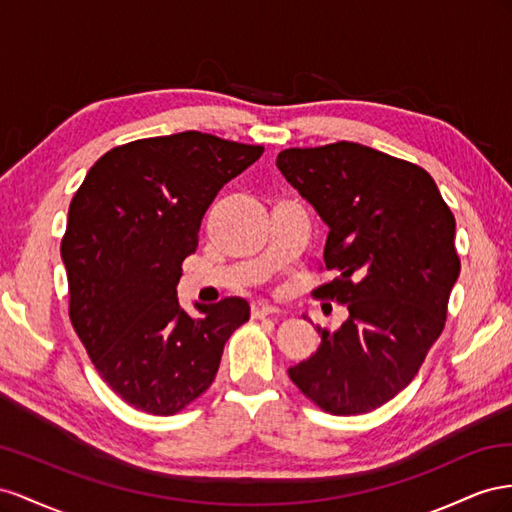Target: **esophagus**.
Wrapping results in <instances>:
<instances>
[{"instance_id":"esophagus-1","label":"esophagus","mask_w":512,"mask_h":512,"mask_svg":"<svg viewBox=\"0 0 512 512\" xmlns=\"http://www.w3.org/2000/svg\"><path fill=\"white\" fill-rule=\"evenodd\" d=\"M251 311H253V317H257V319L281 313L279 306L272 304V302H268V300H257V302H253V309H251Z\"/></svg>"}]
</instances>
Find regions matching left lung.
Segmentation results:
<instances>
[{
	"instance_id": "1",
	"label": "left lung",
	"mask_w": 512,
	"mask_h": 512,
	"mask_svg": "<svg viewBox=\"0 0 512 512\" xmlns=\"http://www.w3.org/2000/svg\"><path fill=\"white\" fill-rule=\"evenodd\" d=\"M276 167L330 229L337 279L313 296L349 311L337 330L317 326V352L289 377L328 414H367L412 382L444 330L461 272L455 216L425 169L360 143L289 148Z\"/></svg>"
}]
</instances>
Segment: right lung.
<instances>
[{"label": "right lung", "mask_w": 512, "mask_h": 512, "mask_svg": "<svg viewBox=\"0 0 512 512\" xmlns=\"http://www.w3.org/2000/svg\"><path fill=\"white\" fill-rule=\"evenodd\" d=\"M264 154L261 145L186 130L109 150L70 201L62 238L68 315L100 377L128 405L171 416L214 382L223 347L251 317L244 298L175 296L218 191Z\"/></svg>", "instance_id": "add662e5"}]
</instances>
